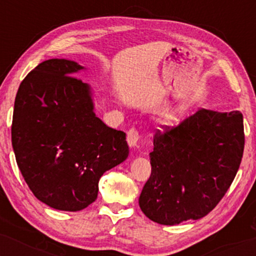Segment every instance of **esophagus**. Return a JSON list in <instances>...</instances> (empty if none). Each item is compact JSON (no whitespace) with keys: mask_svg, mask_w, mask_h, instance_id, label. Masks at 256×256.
Returning a JSON list of instances; mask_svg holds the SVG:
<instances>
[{"mask_svg":"<svg viewBox=\"0 0 256 256\" xmlns=\"http://www.w3.org/2000/svg\"><path fill=\"white\" fill-rule=\"evenodd\" d=\"M126 140H128V143L130 146H134H134H138V144H140V132L136 128H131L128 132Z\"/></svg>","mask_w":256,"mask_h":256,"instance_id":"1","label":"esophagus"}]
</instances>
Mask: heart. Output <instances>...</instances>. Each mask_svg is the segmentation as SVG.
<instances>
[{"mask_svg":"<svg viewBox=\"0 0 256 256\" xmlns=\"http://www.w3.org/2000/svg\"><path fill=\"white\" fill-rule=\"evenodd\" d=\"M174 119V116H173V114H166L165 116H164V120H165V122H171L172 120Z\"/></svg>","mask_w":256,"mask_h":256,"instance_id":"obj_1","label":"heart"}]
</instances>
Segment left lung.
<instances>
[{
	"label": "left lung",
	"mask_w": 256,
	"mask_h": 256,
	"mask_svg": "<svg viewBox=\"0 0 256 256\" xmlns=\"http://www.w3.org/2000/svg\"><path fill=\"white\" fill-rule=\"evenodd\" d=\"M244 149L243 116L200 110L176 128L156 131L152 174L140 196L152 222L177 225L207 216L224 198Z\"/></svg>",
	"instance_id": "obj_1"
}]
</instances>
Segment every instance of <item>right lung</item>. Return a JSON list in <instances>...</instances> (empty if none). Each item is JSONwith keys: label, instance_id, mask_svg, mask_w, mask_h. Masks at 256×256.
Masks as SVG:
<instances>
[{"label": "right lung", "instance_id": "add662e5", "mask_svg": "<svg viewBox=\"0 0 256 256\" xmlns=\"http://www.w3.org/2000/svg\"><path fill=\"white\" fill-rule=\"evenodd\" d=\"M84 67L66 58L43 61L26 76L14 102L12 144L34 195L58 210L77 212L98 198V180L128 155L125 132L94 113Z\"/></svg>", "mask_w": 256, "mask_h": 256}]
</instances>
